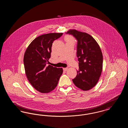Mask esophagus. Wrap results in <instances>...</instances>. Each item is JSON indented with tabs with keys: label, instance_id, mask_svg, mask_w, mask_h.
<instances>
[{
	"label": "esophagus",
	"instance_id": "1",
	"mask_svg": "<svg viewBox=\"0 0 128 128\" xmlns=\"http://www.w3.org/2000/svg\"><path fill=\"white\" fill-rule=\"evenodd\" d=\"M63 69V70H64V71H67V70H68V68H64Z\"/></svg>",
	"mask_w": 128,
	"mask_h": 128
}]
</instances>
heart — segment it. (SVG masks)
Wrapping results in <instances>:
<instances>
[{"mask_svg":"<svg viewBox=\"0 0 128 128\" xmlns=\"http://www.w3.org/2000/svg\"><path fill=\"white\" fill-rule=\"evenodd\" d=\"M65 39L66 40V41L67 42V43H69V42H72V43H74L75 41L73 37L70 36H67L65 37Z\"/></svg>","mask_w":128,"mask_h":128,"instance_id":"obj_1","label":"heart"}]
</instances>
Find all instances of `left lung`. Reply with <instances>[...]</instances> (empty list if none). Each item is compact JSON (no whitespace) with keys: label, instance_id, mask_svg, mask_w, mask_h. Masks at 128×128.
I'll use <instances>...</instances> for the list:
<instances>
[{"label":"left lung","instance_id":"left-lung-1","mask_svg":"<svg viewBox=\"0 0 128 128\" xmlns=\"http://www.w3.org/2000/svg\"><path fill=\"white\" fill-rule=\"evenodd\" d=\"M77 40V56L79 70L72 79L74 84L84 91H88L96 84L103 68V55L98 44L90 34L76 30L66 32Z\"/></svg>","mask_w":128,"mask_h":128}]
</instances>
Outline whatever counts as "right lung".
<instances>
[{"mask_svg": "<svg viewBox=\"0 0 128 128\" xmlns=\"http://www.w3.org/2000/svg\"><path fill=\"white\" fill-rule=\"evenodd\" d=\"M62 34L51 33L37 37L25 52L24 62L27 78L31 85L42 93L53 91L63 73L62 68L47 65L51 57L52 44Z\"/></svg>", "mask_w": 128, "mask_h": 128, "instance_id": "add662e5", "label": "right lung"}]
</instances>
